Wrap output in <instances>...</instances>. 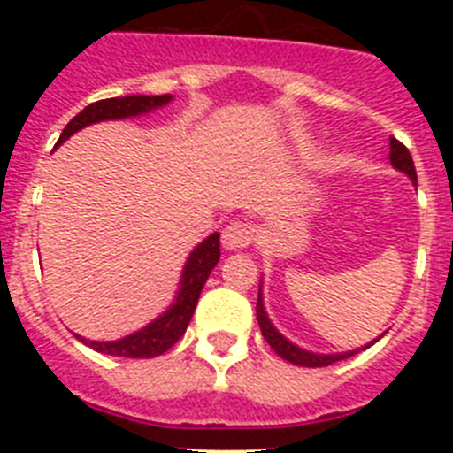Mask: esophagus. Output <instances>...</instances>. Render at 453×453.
Masks as SVG:
<instances>
[{
	"label": "esophagus",
	"instance_id": "esophagus-1",
	"mask_svg": "<svg viewBox=\"0 0 453 453\" xmlns=\"http://www.w3.org/2000/svg\"><path fill=\"white\" fill-rule=\"evenodd\" d=\"M256 240V231L250 222L234 219L222 229V245L226 250H245Z\"/></svg>",
	"mask_w": 453,
	"mask_h": 453
}]
</instances>
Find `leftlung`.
I'll return each mask as SVG.
<instances>
[{"label": "left lung", "instance_id": "left-lung-1", "mask_svg": "<svg viewBox=\"0 0 453 453\" xmlns=\"http://www.w3.org/2000/svg\"><path fill=\"white\" fill-rule=\"evenodd\" d=\"M390 163L397 167V170L406 172L408 177L413 179V181H418V172H415V163H413V158H411V151H408V147L403 145V142H399L397 138H390ZM256 318H258V324H261L263 338L267 340V345H270L276 354L281 356V358L295 363V365L326 367V365H334V363H338V361H345V358H351V356H356L358 351H361V349H356V351H345V354L322 356V354H311V351L299 349V347H295L292 342H288V340L283 338V335L279 334L274 326H272L270 319H267V315H265V311H263L261 295H258V303H256ZM367 347H363V349H367Z\"/></svg>", "mask_w": 453, "mask_h": 453}]
</instances>
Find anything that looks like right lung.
<instances>
[{
  "mask_svg": "<svg viewBox=\"0 0 453 453\" xmlns=\"http://www.w3.org/2000/svg\"><path fill=\"white\" fill-rule=\"evenodd\" d=\"M170 95H131V97H111L92 102L83 108L81 113L74 115L70 122L65 124L61 138L56 142V147L65 142L72 134H77L79 129L88 127V124L102 122V119H122L131 118V115L147 113L151 108L163 106L170 102ZM219 261V234L208 235L197 250L192 251L190 258L186 263V270L181 276V290L177 295V302L172 303L167 313L145 326L142 331L134 335H127L115 342H95V340H83L88 347H92L99 354L119 356V358H154L170 349L183 334H186L188 324H190L197 299L202 295V288L206 283L208 274L218 265Z\"/></svg>",
  "mask_w": 453,
  "mask_h": 453,
  "instance_id": "right-lung-1",
  "label": "right lung"
}]
</instances>
